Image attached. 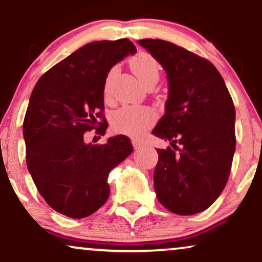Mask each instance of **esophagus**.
<instances>
[{
  "label": "esophagus",
  "mask_w": 262,
  "mask_h": 262,
  "mask_svg": "<svg viewBox=\"0 0 262 262\" xmlns=\"http://www.w3.org/2000/svg\"><path fill=\"white\" fill-rule=\"evenodd\" d=\"M132 144H133V148H134V150L140 149V148H141V145H143V143H141V141H140L139 139H133V140H132Z\"/></svg>",
  "instance_id": "34e87169"
}]
</instances>
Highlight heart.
Wrapping results in <instances>:
<instances>
[{
  "label": "heart",
  "mask_w": 262,
  "mask_h": 262,
  "mask_svg": "<svg viewBox=\"0 0 262 262\" xmlns=\"http://www.w3.org/2000/svg\"><path fill=\"white\" fill-rule=\"evenodd\" d=\"M130 68L143 85L159 77L156 60L148 53H138L130 60ZM156 119V113L150 107L125 106L112 114V128L116 133L138 135L149 128Z\"/></svg>",
  "instance_id": "1"
}]
</instances>
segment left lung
<instances>
[{
  "instance_id": "obj_1",
  "label": "left lung",
  "mask_w": 262,
  "mask_h": 262,
  "mask_svg": "<svg viewBox=\"0 0 262 262\" xmlns=\"http://www.w3.org/2000/svg\"><path fill=\"white\" fill-rule=\"evenodd\" d=\"M138 43L160 62L169 81L165 114L152 134L172 148L156 149V197L175 214H196L214 203L229 179L235 151L233 100L209 60L161 39Z\"/></svg>"
}]
</instances>
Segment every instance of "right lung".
Instances as JSON below:
<instances>
[{
    "label": "right lung",
    "instance_id": "add662e5",
    "mask_svg": "<svg viewBox=\"0 0 262 262\" xmlns=\"http://www.w3.org/2000/svg\"><path fill=\"white\" fill-rule=\"evenodd\" d=\"M137 48L127 38L92 41L38 80L27 108L26 161L45 202L66 217L93 214L107 202L111 170L133 151L125 135L85 144L83 134L106 133L103 92L111 69Z\"/></svg>",
    "mask_w": 262,
    "mask_h": 262
}]
</instances>
